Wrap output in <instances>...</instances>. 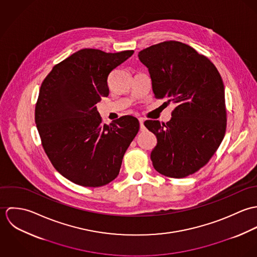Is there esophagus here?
Segmentation results:
<instances>
[{
  "instance_id": "1",
  "label": "esophagus",
  "mask_w": 257,
  "mask_h": 257,
  "mask_svg": "<svg viewBox=\"0 0 257 257\" xmlns=\"http://www.w3.org/2000/svg\"><path fill=\"white\" fill-rule=\"evenodd\" d=\"M139 119H140V124H141V131L144 132V131L146 130V126H145V124H144V123H145V118H144V117H140Z\"/></svg>"
}]
</instances>
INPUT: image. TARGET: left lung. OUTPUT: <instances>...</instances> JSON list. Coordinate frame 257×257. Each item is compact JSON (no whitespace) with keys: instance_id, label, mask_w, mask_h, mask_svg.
<instances>
[{"instance_id":"8db88e82","label":"left lung","mask_w":257,"mask_h":257,"mask_svg":"<svg viewBox=\"0 0 257 257\" xmlns=\"http://www.w3.org/2000/svg\"><path fill=\"white\" fill-rule=\"evenodd\" d=\"M156 98L176 105L166 123L147 120L157 138L150 158L154 169L183 178L208 163L220 147L226 126L224 87L216 66L193 47L164 41L139 52Z\"/></svg>"}]
</instances>
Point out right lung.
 I'll use <instances>...</instances> for the list:
<instances>
[{
    "label": "right lung",
    "instance_id": "right-lung-1",
    "mask_svg": "<svg viewBox=\"0 0 257 257\" xmlns=\"http://www.w3.org/2000/svg\"><path fill=\"white\" fill-rule=\"evenodd\" d=\"M133 54L81 49L55 65L40 86L36 123L42 147L54 168L73 183H110L139 133L140 121L133 115L103 124L96 106L110 93V71Z\"/></svg>",
    "mask_w": 257,
    "mask_h": 257
}]
</instances>
